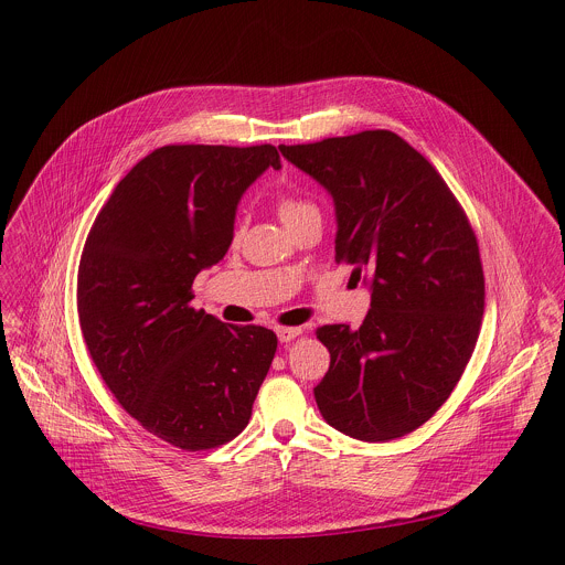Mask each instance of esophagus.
<instances>
[{
	"label": "esophagus",
	"instance_id": "34e87169",
	"mask_svg": "<svg viewBox=\"0 0 565 565\" xmlns=\"http://www.w3.org/2000/svg\"><path fill=\"white\" fill-rule=\"evenodd\" d=\"M301 335V329H295V327H281V329H277V338H279V342H292L295 338H299Z\"/></svg>",
	"mask_w": 565,
	"mask_h": 565
}]
</instances>
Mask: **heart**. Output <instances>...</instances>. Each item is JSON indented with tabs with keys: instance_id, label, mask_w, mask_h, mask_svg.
I'll return each instance as SVG.
<instances>
[{
	"instance_id": "obj_1",
	"label": "heart",
	"mask_w": 565,
	"mask_h": 565,
	"mask_svg": "<svg viewBox=\"0 0 565 565\" xmlns=\"http://www.w3.org/2000/svg\"><path fill=\"white\" fill-rule=\"evenodd\" d=\"M277 210H279V216L284 223H290L292 218L301 216V214H308V212H317V207L306 201V199H299V196H290V194H284L279 196L277 201Z\"/></svg>"
}]
</instances>
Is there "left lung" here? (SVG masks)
Returning <instances> with one entry per match:
<instances>
[{"mask_svg":"<svg viewBox=\"0 0 565 565\" xmlns=\"http://www.w3.org/2000/svg\"><path fill=\"white\" fill-rule=\"evenodd\" d=\"M335 203V262L371 279L362 327L327 324L315 399L338 431L386 443L425 425L478 340L486 277L465 210L429 160L386 129L279 145Z\"/></svg>","mask_w":565,"mask_h":565,"instance_id":"left-lung-1","label":"left lung"}]
</instances>
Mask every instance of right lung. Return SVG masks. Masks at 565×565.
I'll return each mask as SVG.
<instances>
[{
  "label": "right lung",
  "mask_w": 565,
  "mask_h": 565,
  "mask_svg": "<svg viewBox=\"0 0 565 565\" xmlns=\"http://www.w3.org/2000/svg\"><path fill=\"white\" fill-rule=\"evenodd\" d=\"M268 168H281L273 145L158 147L116 185L79 257L77 315L96 369L131 418L185 451L246 429L277 351L273 331L190 306Z\"/></svg>",
  "instance_id": "obj_1"
}]
</instances>
